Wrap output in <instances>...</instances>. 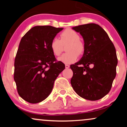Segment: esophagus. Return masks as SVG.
<instances>
[{"label":"esophagus","instance_id":"esophagus-1","mask_svg":"<svg viewBox=\"0 0 127 127\" xmlns=\"http://www.w3.org/2000/svg\"><path fill=\"white\" fill-rule=\"evenodd\" d=\"M65 68H68L70 67V65H68V64H65Z\"/></svg>","mask_w":127,"mask_h":127}]
</instances>
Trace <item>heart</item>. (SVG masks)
Returning a JSON list of instances; mask_svg holds the SVG:
<instances>
[{
  "mask_svg": "<svg viewBox=\"0 0 127 127\" xmlns=\"http://www.w3.org/2000/svg\"><path fill=\"white\" fill-rule=\"evenodd\" d=\"M78 33L72 29H66L61 33V40L54 37L50 43L52 53L59 56L63 51V44L69 43L66 51H68L59 58V61L64 64H72L78 60V54L81 55L84 51V45L79 40Z\"/></svg>",
  "mask_w": 127,
  "mask_h": 127,
  "instance_id": "obj_1",
  "label": "heart"
}]
</instances>
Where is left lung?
Returning a JSON list of instances; mask_svg holds the SVG:
<instances>
[{"label": "left lung", "mask_w": 127, "mask_h": 127, "mask_svg": "<svg viewBox=\"0 0 127 127\" xmlns=\"http://www.w3.org/2000/svg\"><path fill=\"white\" fill-rule=\"evenodd\" d=\"M72 29L82 36L84 52L79 62L70 65L73 73L71 85L82 98L98 100L108 94L116 76V49L108 34L98 24L90 23Z\"/></svg>", "instance_id": "1"}]
</instances>
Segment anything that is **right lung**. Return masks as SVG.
<instances>
[{
    "mask_svg": "<svg viewBox=\"0 0 127 127\" xmlns=\"http://www.w3.org/2000/svg\"><path fill=\"white\" fill-rule=\"evenodd\" d=\"M63 28L32 27L22 37L14 63V81L18 94L30 103H40L51 93L55 80L65 68L56 62L50 47L52 39Z\"/></svg>",
    "mask_w": 127,
    "mask_h": 127,
    "instance_id": "add662e5",
    "label": "right lung"
}]
</instances>
